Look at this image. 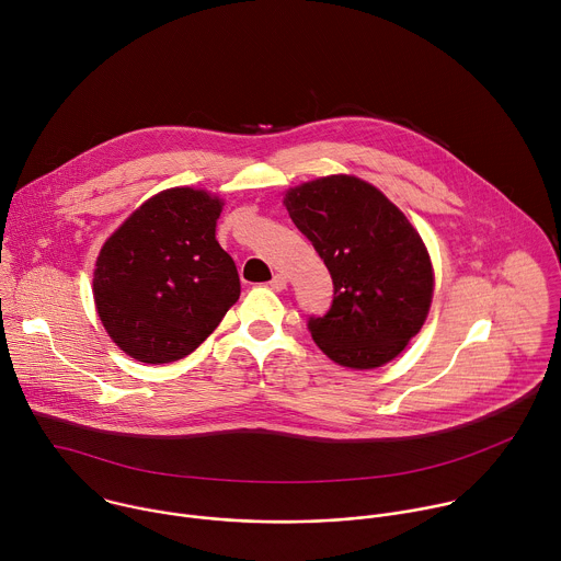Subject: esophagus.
Listing matches in <instances>:
<instances>
[{
  "mask_svg": "<svg viewBox=\"0 0 561 561\" xmlns=\"http://www.w3.org/2000/svg\"><path fill=\"white\" fill-rule=\"evenodd\" d=\"M286 284H288V279H286V275H282V273H277V275L268 282V286H271L273 290H277V293H279V290H284V288H286Z\"/></svg>",
  "mask_w": 561,
  "mask_h": 561,
  "instance_id": "34e87169",
  "label": "esophagus"
}]
</instances>
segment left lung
Masks as SVG:
<instances>
[{
	"mask_svg": "<svg viewBox=\"0 0 561 561\" xmlns=\"http://www.w3.org/2000/svg\"><path fill=\"white\" fill-rule=\"evenodd\" d=\"M295 226L324 260L335 297L308 329L329 359L370 370L422 331L435 271L417 228L379 188L355 175H327L284 193Z\"/></svg>",
	"mask_w": 561,
	"mask_h": 561,
	"instance_id": "8db88e82",
	"label": "left lung"
}]
</instances>
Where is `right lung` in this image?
I'll use <instances>...</instances> for the list:
<instances>
[{
	"label": "right lung",
	"mask_w": 561,
	"mask_h": 561,
	"mask_svg": "<svg viewBox=\"0 0 561 561\" xmlns=\"http://www.w3.org/2000/svg\"><path fill=\"white\" fill-rule=\"evenodd\" d=\"M221 208L224 199L204 188H167L104 242L93 299L128 357L169 364L191 355L239 299L234 262L215 237Z\"/></svg>",
	"instance_id": "1"
}]
</instances>
